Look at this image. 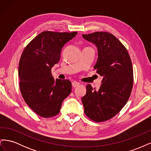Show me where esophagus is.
I'll use <instances>...</instances> for the list:
<instances>
[{
  "label": "esophagus",
  "mask_w": 151,
  "mask_h": 151,
  "mask_svg": "<svg viewBox=\"0 0 151 151\" xmlns=\"http://www.w3.org/2000/svg\"><path fill=\"white\" fill-rule=\"evenodd\" d=\"M79 84H80V83H78V82H77V81H73L72 83V85L73 87H74V88H76V87L78 86Z\"/></svg>",
  "instance_id": "34e87169"
}]
</instances>
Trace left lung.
<instances>
[{"instance_id":"1","label":"left lung","mask_w":151,"mask_h":151,"mask_svg":"<svg viewBox=\"0 0 151 151\" xmlns=\"http://www.w3.org/2000/svg\"><path fill=\"white\" fill-rule=\"evenodd\" d=\"M83 37L97 47L94 68L103 79L98 90L87 85L82 103L90 119L104 122L115 116L129 100L134 81L131 59L123 45L111 33L98 31Z\"/></svg>"}]
</instances>
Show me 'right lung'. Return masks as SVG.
I'll list each match as a JSON object with an SVG mask.
<instances>
[{
	"label": "right lung",
	"mask_w": 151,
	"mask_h": 151,
	"mask_svg": "<svg viewBox=\"0 0 151 151\" xmlns=\"http://www.w3.org/2000/svg\"><path fill=\"white\" fill-rule=\"evenodd\" d=\"M77 32L43 31L27 45L19 63L18 76L21 94L26 104L42 117L60 112L62 104L71 93L67 79H54L52 68L60 60L63 46Z\"/></svg>",
	"instance_id": "right-lung-1"
}]
</instances>
